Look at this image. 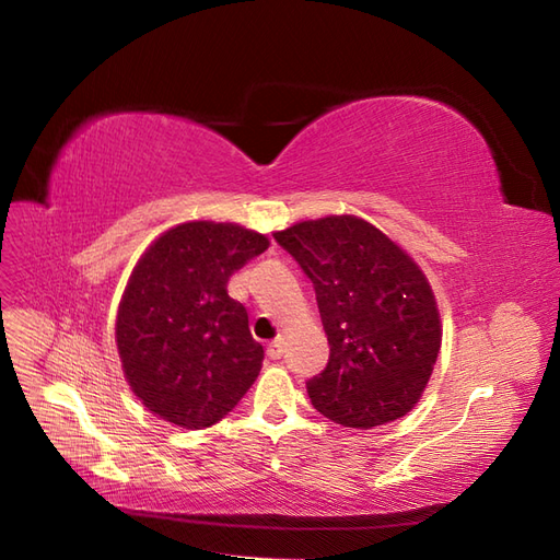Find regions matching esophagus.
I'll return each mask as SVG.
<instances>
[{"label":"esophagus","mask_w":560,"mask_h":560,"mask_svg":"<svg viewBox=\"0 0 560 560\" xmlns=\"http://www.w3.org/2000/svg\"><path fill=\"white\" fill-rule=\"evenodd\" d=\"M267 355L272 358V360H279V358L283 355V345H281V339H275L272 345H267Z\"/></svg>","instance_id":"1"}]
</instances>
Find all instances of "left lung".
Returning <instances> with one entry per match:
<instances>
[{"label":"left lung","mask_w":560,"mask_h":560,"mask_svg":"<svg viewBox=\"0 0 560 560\" xmlns=\"http://www.w3.org/2000/svg\"><path fill=\"white\" fill-rule=\"evenodd\" d=\"M312 279L330 358L306 382L323 417L368 430L419 402L435 368V295L405 250L355 215H326L275 232Z\"/></svg>","instance_id":"1"}]
</instances>
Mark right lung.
<instances>
[{"label": "right lung", "instance_id": "1", "mask_svg": "<svg viewBox=\"0 0 560 560\" xmlns=\"http://www.w3.org/2000/svg\"><path fill=\"white\" fill-rule=\"evenodd\" d=\"M267 246L265 234L237 223L192 221L160 234L139 258L118 306L116 345L125 378L155 417L209 428L256 382L265 351L228 281Z\"/></svg>", "mask_w": 560, "mask_h": 560}]
</instances>
